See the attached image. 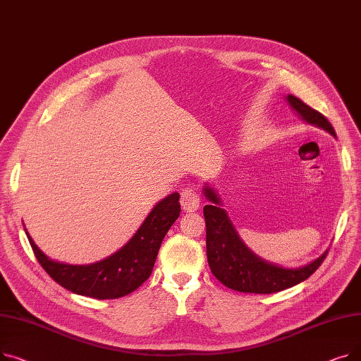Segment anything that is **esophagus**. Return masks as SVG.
Masks as SVG:
<instances>
[{"label": "esophagus", "instance_id": "1", "mask_svg": "<svg viewBox=\"0 0 361 361\" xmlns=\"http://www.w3.org/2000/svg\"><path fill=\"white\" fill-rule=\"evenodd\" d=\"M181 206L185 212H195L200 206V197L196 188L187 187L181 192Z\"/></svg>", "mask_w": 361, "mask_h": 361}]
</instances>
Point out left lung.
<instances>
[{
    "instance_id": "8db88e82",
    "label": "left lung",
    "mask_w": 361,
    "mask_h": 361,
    "mask_svg": "<svg viewBox=\"0 0 361 361\" xmlns=\"http://www.w3.org/2000/svg\"><path fill=\"white\" fill-rule=\"evenodd\" d=\"M287 101L306 123L324 128L332 136H336L332 124L319 111L293 94H288ZM203 192L211 202V204L203 207L207 263L215 278L225 287L240 293H278L307 279L325 260L328 250L306 267L295 269H286L262 260L243 243L231 219L221 207V199L214 188L206 185Z\"/></svg>"
}]
</instances>
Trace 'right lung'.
<instances>
[{
    "label": "right lung",
    "mask_w": 361,
    "mask_h": 361,
    "mask_svg": "<svg viewBox=\"0 0 361 361\" xmlns=\"http://www.w3.org/2000/svg\"><path fill=\"white\" fill-rule=\"evenodd\" d=\"M180 195L162 199L140 225L137 233L118 252L90 264H67L47 257L27 234L32 250L47 274L66 290L98 300L124 297L150 276L161 243L180 216Z\"/></svg>",
    "instance_id": "1"
}]
</instances>
